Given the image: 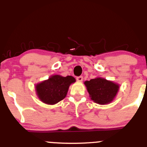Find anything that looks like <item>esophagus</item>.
<instances>
[{"mask_svg": "<svg viewBox=\"0 0 147 147\" xmlns=\"http://www.w3.org/2000/svg\"><path fill=\"white\" fill-rule=\"evenodd\" d=\"M76 80L78 81V82H82L83 80V77L82 76H78L76 78Z\"/></svg>", "mask_w": 147, "mask_h": 147, "instance_id": "34e87169", "label": "esophagus"}]
</instances>
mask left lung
I'll return each instance as SVG.
<instances>
[{
    "mask_svg": "<svg viewBox=\"0 0 147 147\" xmlns=\"http://www.w3.org/2000/svg\"><path fill=\"white\" fill-rule=\"evenodd\" d=\"M85 85H86L91 100L100 105L111 102L119 88L117 84L100 78L85 81Z\"/></svg>",
    "mask_w": 147,
    "mask_h": 147,
    "instance_id": "8db88e82",
    "label": "left lung"
}]
</instances>
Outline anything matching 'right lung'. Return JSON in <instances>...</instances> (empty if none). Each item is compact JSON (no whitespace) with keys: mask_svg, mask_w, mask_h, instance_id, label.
I'll use <instances>...</instances> for the list:
<instances>
[{"mask_svg":"<svg viewBox=\"0 0 147 147\" xmlns=\"http://www.w3.org/2000/svg\"><path fill=\"white\" fill-rule=\"evenodd\" d=\"M75 82V79L72 76L53 75L47 80L38 84L36 90L42 102L53 105L66 97L69 86Z\"/></svg>","mask_w":147,"mask_h":147,"instance_id":"1","label":"right lung"}]
</instances>
